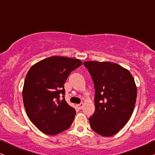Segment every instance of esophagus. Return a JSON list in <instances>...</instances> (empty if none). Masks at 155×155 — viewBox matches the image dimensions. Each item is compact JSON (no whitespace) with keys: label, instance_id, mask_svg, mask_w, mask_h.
Wrapping results in <instances>:
<instances>
[{"label":"esophagus","instance_id":"esophagus-1","mask_svg":"<svg viewBox=\"0 0 155 155\" xmlns=\"http://www.w3.org/2000/svg\"><path fill=\"white\" fill-rule=\"evenodd\" d=\"M78 106V107L79 108V109H82V107H83V106H84V103H80V104H78L77 105Z\"/></svg>","mask_w":155,"mask_h":155}]
</instances>
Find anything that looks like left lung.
Wrapping results in <instances>:
<instances>
[{
	"label": "left lung",
	"mask_w": 155,
	"mask_h": 155,
	"mask_svg": "<svg viewBox=\"0 0 155 155\" xmlns=\"http://www.w3.org/2000/svg\"><path fill=\"white\" fill-rule=\"evenodd\" d=\"M95 88V111L89 118L91 128L104 137L115 135L130 119L137 97L133 75L120 65L85 61Z\"/></svg>",
	"instance_id": "obj_1"
}]
</instances>
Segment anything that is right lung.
<instances>
[{
  "mask_svg": "<svg viewBox=\"0 0 155 155\" xmlns=\"http://www.w3.org/2000/svg\"><path fill=\"white\" fill-rule=\"evenodd\" d=\"M82 65L79 59L51 56L29 69L23 86V103L29 118L42 133L57 135L71 126L76 111L65 100L64 84L70 73Z\"/></svg>",
  "mask_w": 155,
  "mask_h": 155,
  "instance_id": "1",
  "label": "right lung"
}]
</instances>
